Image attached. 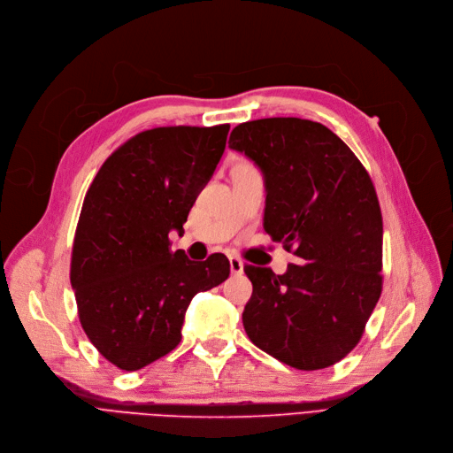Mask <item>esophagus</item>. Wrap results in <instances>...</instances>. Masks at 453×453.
Masks as SVG:
<instances>
[{"mask_svg": "<svg viewBox=\"0 0 453 453\" xmlns=\"http://www.w3.org/2000/svg\"><path fill=\"white\" fill-rule=\"evenodd\" d=\"M228 262H230V273L232 274H242L243 273V262L240 260L238 256H230Z\"/></svg>", "mask_w": 453, "mask_h": 453, "instance_id": "esophagus-1", "label": "esophagus"}]
</instances>
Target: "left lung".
Segmentation results:
<instances>
[{
	"label": "left lung",
	"mask_w": 453,
	"mask_h": 453,
	"mask_svg": "<svg viewBox=\"0 0 453 453\" xmlns=\"http://www.w3.org/2000/svg\"><path fill=\"white\" fill-rule=\"evenodd\" d=\"M228 147L260 167L264 228L296 257L284 274L245 265V332L289 367L326 369L359 342L381 295L383 223L372 180L347 143L310 119L242 123Z\"/></svg>",
	"instance_id": "obj_1"
}]
</instances>
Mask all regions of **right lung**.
Returning a JSON list of instances; mask_svg holds the SVG:
<instances>
[{
    "label": "right lung",
    "mask_w": 453,
    "mask_h": 453,
    "mask_svg": "<svg viewBox=\"0 0 453 453\" xmlns=\"http://www.w3.org/2000/svg\"><path fill=\"white\" fill-rule=\"evenodd\" d=\"M230 125L158 127L125 142L86 191L70 280L82 330L103 357L138 371L180 342L191 298L228 278L211 254L191 262L169 249L211 179Z\"/></svg>",
    "instance_id": "right-lung-1"
}]
</instances>
